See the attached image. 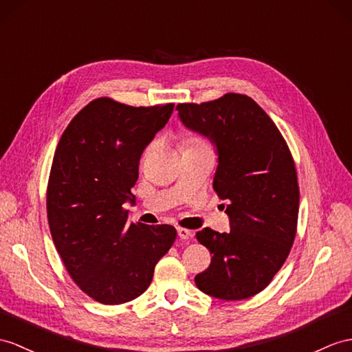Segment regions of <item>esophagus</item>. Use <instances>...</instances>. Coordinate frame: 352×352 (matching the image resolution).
Here are the masks:
<instances>
[{"label": "esophagus", "mask_w": 352, "mask_h": 352, "mask_svg": "<svg viewBox=\"0 0 352 352\" xmlns=\"http://www.w3.org/2000/svg\"><path fill=\"white\" fill-rule=\"evenodd\" d=\"M177 236L182 239V241H190V239L192 237V233L190 230H186V228H181L179 227L177 228Z\"/></svg>", "instance_id": "obj_1"}]
</instances>
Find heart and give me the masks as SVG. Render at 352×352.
Wrapping results in <instances>:
<instances>
[{
    "instance_id": "heart-1",
    "label": "heart",
    "mask_w": 352,
    "mask_h": 352,
    "mask_svg": "<svg viewBox=\"0 0 352 352\" xmlns=\"http://www.w3.org/2000/svg\"><path fill=\"white\" fill-rule=\"evenodd\" d=\"M185 146H208L201 139H197V137H192V139H188L185 142Z\"/></svg>"
}]
</instances>
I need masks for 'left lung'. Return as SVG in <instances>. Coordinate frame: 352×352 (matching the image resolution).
<instances>
[{
	"label": "left lung",
	"instance_id": "left-lung-1",
	"mask_svg": "<svg viewBox=\"0 0 352 352\" xmlns=\"http://www.w3.org/2000/svg\"><path fill=\"white\" fill-rule=\"evenodd\" d=\"M182 124L215 144L213 190L227 201L228 233L203 228L197 241L212 252L195 285L221 300H243L270 284L293 246L298 217L294 160L278 126L248 96L177 104Z\"/></svg>",
	"mask_w": 352,
	"mask_h": 352
}]
</instances>
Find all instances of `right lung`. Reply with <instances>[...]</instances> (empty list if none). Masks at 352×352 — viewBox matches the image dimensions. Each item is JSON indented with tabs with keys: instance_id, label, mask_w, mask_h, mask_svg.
Listing matches in <instances>:
<instances>
[{
	"instance_id": "1",
	"label": "right lung",
	"mask_w": 352,
	"mask_h": 352,
	"mask_svg": "<svg viewBox=\"0 0 352 352\" xmlns=\"http://www.w3.org/2000/svg\"><path fill=\"white\" fill-rule=\"evenodd\" d=\"M175 104L133 107L102 97L77 113L55 151L47 221L56 251L83 293L104 305L143 294L176 228L128 222L144 148Z\"/></svg>"
}]
</instances>
